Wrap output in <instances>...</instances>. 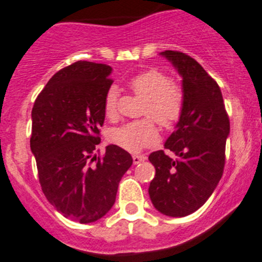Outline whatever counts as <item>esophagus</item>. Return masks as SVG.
Masks as SVG:
<instances>
[{"label":"esophagus","mask_w":262,"mask_h":262,"mask_svg":"<svg viewBox=\"0 0 262 262\" xmlns=\"http://www.w3.org/2000/svg\"><path fill=\"white\" fill-rule=\"evenodd\" d=\"M147 157L144 155H133V162L136 163H139V162H143V161H146Z\"/></svg>","instance_id":"34e87169"}]
</instances>
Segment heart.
<instances>
[{
    "instance_id": "obj_1",
    "label": "heart",
    "mask_w": 262,
    "mask_h": 262,
    "mask_svg": "<svg viewBox=\"0 0 262 262\" xmlns=\"http://www.w3.org/2000/svg\"><path fill=\"white\" fill-rule=\"evenodd\" d=\"M134 95L142 97L139 115L147 116L138 121L110 130L113 143L129 152H139L158 142L155 120L163 128H171L180 120L185 106L184 90L160 70H148L129 81ZM104 114L109 120L119 118V90L110 86L105 94Z\"/></svg>"
}]
</instances>
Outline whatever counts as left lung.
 Instances as JSON below:
<instances>
[{"label": "left lung", "instance_id": "obj_1", "mask_svg": "<svg viewBox=\"0 0 262 262\" xmlns=\"http://www.w3.org/2000/svg\"><path fill=\"white\" fill-rule=\"evenodd\" d=\"M182 77L185 106L163 150L150 153L156 168L149 198L165 215L185 216L205 204L223 175L229 118L221 89L214 78L190 55L178 50L161 53Z\"/></svg>", "mask_w": 262, "mask_h": 262}]
</instances>
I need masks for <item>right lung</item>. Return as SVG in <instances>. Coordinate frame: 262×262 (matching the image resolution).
Returning <instances> with one entry per match:
<instances>
[{
  "mask_svg": "<svg viewBox=\"0 0 262 262\" xmlns=\"http://www.w3.org/2000/svg\"><path fill=\"white\" fill-rule=\"evenodd\" d=\"M112 67L78 60L58 71L34 102L30 148L48 202L66 218L99 221L115 203L119 182L133 163L110 144L92 156L105 120L104 99Z\"/></svg>",
  "mask_w": 262,
  "mask_h": 262,
  "instance_id": "right-lung-1",
  "label": "right lung"
}]
</instances>
